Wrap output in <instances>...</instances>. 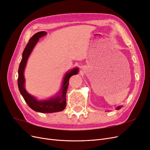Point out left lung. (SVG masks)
<instances>
[{"instance_id": "left-lung-1", "label": "left lung", "mask_w": 150, "mask_h": 150, "mask_svg": "<svg viewBox=\"0 0 150 150\" xmlns=\"http://www.w3.org/2000/svg\"><path fill=\"white\" fill-rule=\"evenodd\" d=\"M121 108V106H118V107H117V108H116V110H120V109Z\"/></svg>"}]
</instances>
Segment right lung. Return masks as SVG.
<instances>
[{
    "instance_id": "right-lung-1",
    "label": "right lung",
    "mask_w": 150,
    "mask_h": 150,
    "mask_svg": "<svg viewBox=\"0 0 150 150\" xmlns=\"http://www.w3.org/2000/svg\"><path fill=\"white\" fill-rule=\"evenodd\" d=\"M46 34L47 33L45 31L39 32V33L35 34L30 39L28 44H27L23 53H22V59L20 62L19 71H18L19 76H18L17 83L18 87H19L21 95L24 98L26 103L28 104V106L32 110L42 113H51L61 111L64 110L66 106V95L68 88V85H69L68 81L72 76L78 73L79 69L78 68H74L65 75L60 93L55 98H50L47 100L38 101L26 91L24 88L25 79L24 76V71L26 66L27 61H28V59L35 45L38 42L39 39Z\"/></svg>"
}]
</instances>
